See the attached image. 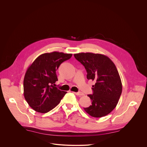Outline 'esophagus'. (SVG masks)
<instances>
[{
  "label": "esophagus",
  "mask_w": 147,
  "mask_h": 147,
  "mask_svg": "<svg viewBox=\"0 0 147 147\" xmlns=\"http://www.w3.org/2000/svg\"><path fill=\"white\" fill-rule=\"evenodd\" d=\"M74 94H75L76 95H79V96H82V95H84V94L82 93V92H73Z\"/></svg>",
  "instance_id": "1"
}]
</instances>
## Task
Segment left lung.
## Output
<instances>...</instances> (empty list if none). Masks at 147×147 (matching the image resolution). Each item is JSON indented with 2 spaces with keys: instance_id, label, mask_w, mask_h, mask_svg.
Wrapping results in <instances>:
<instances>
[{
  "instance_id": "obj_1",
  "label": "left lung",
  "mask_w": 147,
  "mask_h": 147,
  "mask_svg": "<svg viewBox=\"0 0 147 147\" xmlns=\"http://www.w3.org/2000/svg\"><path fill=\"white\" fill-rule=\"evenodd\" d=\"M74 57L84 66L88 80H95L92 94L88 95L92 105L84 108L90 116L101 117L116 107L122 92L121 79L113 62L107 56L93 53H79Z\"/></svg>"
}]
</instances>
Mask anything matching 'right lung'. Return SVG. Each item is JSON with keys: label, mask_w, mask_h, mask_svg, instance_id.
I'll return each instance as SVG.
<instances>
[{"label": "right lung", "mask_w": 147, "mask_h": 147, "mask_svg": "<svg viewBox=\"0 0 147 147\" xmlns=\"http://www.w3.org/2000/svg\"><path fill=\"white\" fill-rule=\"evenodd\" d=\"M72 54L53 52L39 56L28 68L24 78V98L31 108L45 113L55 108L67 92L56 87V71Z\"/></svg>", "instance_id": "obj_1"}]
</instances>
